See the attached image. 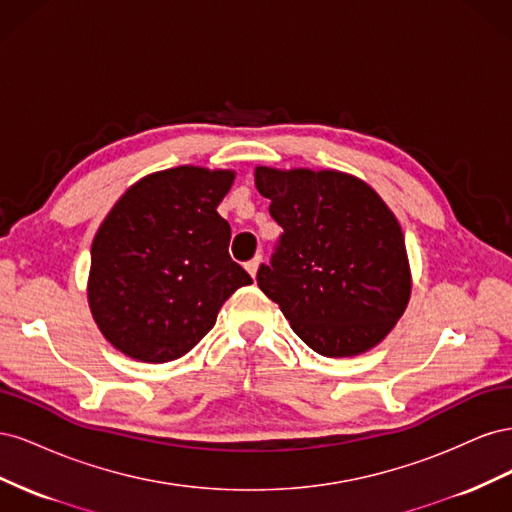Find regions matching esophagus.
I'll use <instances>...</instances> for the list:
<instances>
[{
    "instance_id": "34e87169",
    "label": "esophagus",
    "mask_w": 512,
    "mask_h": 512,
    "mask_svg": "<svg viewBox=\"0 0 512 512\" xmlns=\"http://www.w3.org/2000/svg\"><path fill=\"white\" fill-rule=\"evenodd\" d=\"M260 262H262V256H254L250 262H245V269H247V273H250L252 277H256L258 267H260Z\"/></svg>"
}]
</instances>
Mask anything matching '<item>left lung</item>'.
Listing matches in <instances>:
<instances>
[{"mask_svg":"<svg viewBox=\"0 0 512 512\" xmlns=\"http://www.w3.org/2000/svg\"><path fill=\"white\" fill-rule=\"evenodd\" d=\"M284 235L256 282L322 356L378 346L404 316L412 271L404 230L380 194L339 170L256 166Z\"/></svg>","mask_w":512,"mask_h":512,"instance_id":"left-lung-1","label":"left lung"}]
</instances>
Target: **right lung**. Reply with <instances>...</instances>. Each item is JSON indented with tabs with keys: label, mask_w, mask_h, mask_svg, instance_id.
<instances>
[{
	"label": "right lung",
	"mask_w": 512,
	"mask_h": 512,
	"mask_svg": "<svg viewBox=\"0 0 512 512\" xmlns=\"http://www.w3.org/2000/svg\"><path fill=\"white\" fill-rule=\"evenodd\" d=\"M235 170L175 166L132 183L91 243L87 301L100 333L134 361L168 363L211 329L252 277L228 254L218 205Z\"/></svg>",
	"instance_id": "obj_1"
}]
</instances>
